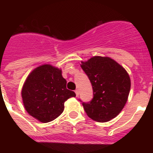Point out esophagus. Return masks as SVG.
<instances>
[{
  "instance_id": "1",
  "label": "esophagus",
  "mask_w": 153,
  "mask_h": 153,
  "mask_svg": "<svg viewBox=\"0 0 153 153\" xmlns=\"http://www.w3.org/2000/svg\"><path fill=\"white\" fill-rule=\"evenodd\" d=\"M75 93H76V97H78V96H79V90H75Z\"/></svg>"
}]
</instances>
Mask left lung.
Returning <instances> with one entry per match:
<instances>
[{
  "mask_svg": "<svg viewBox=\"0 0 153 153\" xmlns=\"http://www.w3.org/2000/svg\"><path fill=\"white\" fill-rule=\"evenodd\" d=\"M81 63L93 92L90 102H82L85 112L97 122L111 120L122 111L127 101L131 86L129 74L109 57L93 56Z\"/></svg>",
  "mask_w": 153,
  "mask_h": 153,
  "instance_id": "left-lung-1",
  "label": "left lung"
}]
</instances>
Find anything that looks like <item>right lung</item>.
<instances>
[{
  "instance_id": "obj_1",
  "label": "right lung",
  "mask_w": 153,
  "mask_h": 153,
  "mask_svg": "<svg viewBox=\"0 0 153 153\" xmlns=\"http://www.w3.org/2000/svg\"><path fill=\"white\" fill-rule=\"evenodd\" d=\"M21 95L27 112L42 123L57 118L63 112L65 101L76 97L74 91L67 89V80L62 76L61 70L48 64L30 73Z\"/></svg>"
}]
</instances>
